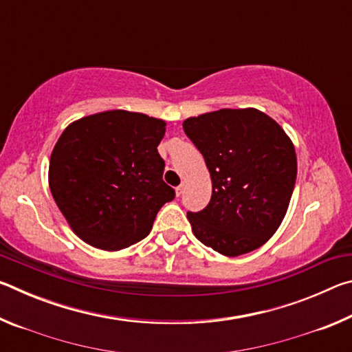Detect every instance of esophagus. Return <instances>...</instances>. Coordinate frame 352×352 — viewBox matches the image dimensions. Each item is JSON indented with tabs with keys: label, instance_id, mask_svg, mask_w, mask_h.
I'll return each instance as SVG.
<instances>
[{
	"label": "esophagus",
	"instance_id": "34e87169",
	"mask_svg": "<svg viewBox=\"0 0 352 352\" xmlns=\"http://www.w3.org/2000/svg\"><path fill=\"white\" fill-rule=\"evenodd\" d=\"M183 190H184V183H182L180 186H177V188H175V194H177V197H180V195L183 194Z\"/></svg>",
	"mask_w": 352,
	"mask_h": 352
}]
</instances>
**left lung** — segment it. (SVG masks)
Instances as JSON below:
<instances>
[{
    "instance_id": "left-lung-1",
    "label": "left lung",
    "mask_w": 352,
    "mask_h": 352,
    "mask_svg": "<svg viewBox=\"0 0 352 352\" xmlns=\"http://www.w3.org/2000/svg\"><path fill=\"white\" fill-rule=\"evenodd\" d=\"M183 130L212 182L205 210L188 212L194 236L220 254H245L275 234L296 180L295 147L270 116L222 109L188 118Z\"/></svg>"
}]
</instances>
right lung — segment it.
Returning a JSON list of instances; mask_svg holds the SVG:
<instances>
[{
	"label": "right lung",
	"instance_id": "right-lung-1",
	"mask_svg": "<svg viewBox=\"0 0 352 352\" xmlns=\"http://www.w3.org/2000/svg\"><path fill=\"white\" fill-rule=\"evenodd\" d=\"M166 122L111 110L74 121L56 142L50 188L74 233L90 245L118 252L152 230L175 190L163 182L158 144Z\"/></svg>",
	"mask_w": 352,
	"mask_h": 352
}]
</instances>
